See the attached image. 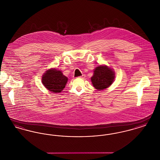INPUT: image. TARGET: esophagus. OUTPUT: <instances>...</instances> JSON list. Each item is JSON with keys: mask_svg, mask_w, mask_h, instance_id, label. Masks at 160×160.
Returning a JSON list of instances; mask_svg holds the SVG:
<instances>
[{"mask_svg": "<svg viewBox=\"0 0 160 160\" xmlns=\"http://www.w3.org/2000/svg\"><path fill=\"white\" fill-rule=\"evenodd\" d=\"M85 77H86V76H85L84 74H83L82 76H80L79 77H80V78H84Z\"/></svg>", "mask_w": 160, "mask_h": 160, "instance_id": "34e87169", "label": "esophagus"}]
</instances>
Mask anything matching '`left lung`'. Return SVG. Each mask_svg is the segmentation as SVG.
Segmentation results:
<instances>
[{
    "mask_svg": "<svg viewBox=\"0 0 160 160\" xmlns=\"http://www.w3.org/2000/svg\"><path fill=\"white\" fill-rule=\"evenodd\" d=\"M114 71L106 65H99L93 71L91 82L93 87L98 91L108 88L114 82Z\"/></svg>",
    "mask_w": 160,
    "mask_h": 160,
    "instance_id": "left-lung-1",
    "label": "left lung"
}]
</instances>
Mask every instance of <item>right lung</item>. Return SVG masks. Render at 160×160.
<instances>
[{
    "label": "right lung",
    "mask_w": 160,
    "mask_h": 160,
    "mask_svg": "<svg viewBox=\"0 0 160 160\" xmlns=\"http://www.w3.org/2000/svg\"><path fill=\"white\" fill-rule=\"evenodd\" d=\"M68 78L57 69H49L42 77V83L49 91L59 93L65 88Z\"/></svg>",
    "instance_id": "add662e5"
}]
</instances>
